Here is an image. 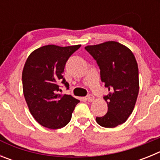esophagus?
<instances>
[{"label": "esophagus", "instance_id": "obj_1", "mask_svg": "<svg viewBox=\"0 0 160 160\" xmlns=\"http://www.w3.org/2000/svg\"><path fill=\"white\" fill-rule=\"evenodd\" d=\"M87 98L89 102H92L94 100V96L92 95V94H89V95L87 97Z\"/></svg>", "mask_w": 160, "mask_h": 160}]
</instances>
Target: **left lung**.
Masks as SVG:
<instances>
[{
    "label": "left lung",
    "mask_w": 160,
    "mask_h": 160,
    "mask_svg": "<svg viewBox=\"0 0 160 160\" xmlns=\"http://www.w3.org/2000/svg\"><path fill=\"white\" fill-rule=\"evenodd\" d=\"M90 53L100 69V77L109 94L103 98L108 111L96 122L103 128H113L127 121L132 113L139 90L138 69L131 49L117 42L87 46Z\"/></svg>",
    "instance_id": "8db88e82"
}]
</instances>
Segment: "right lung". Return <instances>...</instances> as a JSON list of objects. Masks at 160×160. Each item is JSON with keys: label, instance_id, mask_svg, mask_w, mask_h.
Segmentation results:
<instances>
[{"label": "right lung", "instance_id": "obj_1", "mask_svg": "<svg viewBox=\"0 0 160 160\" xmlns=\"http://www.w3.org/2000/svg\"><path fill=\"white\" fill-rule=\"evenodd\" d=\"M81 45L62 46L48 45L29 54L22 71V86L25 101L37 122L49 129L67 125L79 100L70 94H62L59 84L69 89L63 78L69 58Z\"/></svg>", "mask_w": 160, "mask_h": 160}]
</instances>
